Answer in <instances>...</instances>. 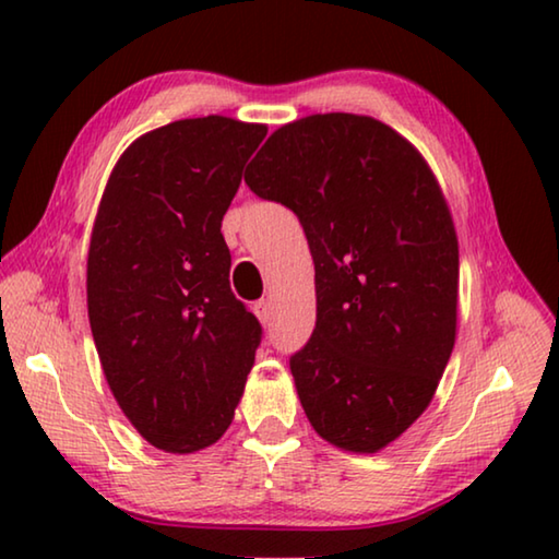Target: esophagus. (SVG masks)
Here are the masks:
<instances>
[{
  "mask_svg": "<svg viewBox=\"0 0 559 559\" xmlns=\"http://www.w3.org/2000/svg\"><path fill=\"white\" fill-rule=\"evenodd\" d=\"M253 313L261 320L263 325H269L273 320V302L271 300H259L257 306H253Z\"/></svg>",
  "mask_w": 559,
  "mask_h": 559,
  "instance_id": "1",
  "label": "esophagus"
}]
</instances>
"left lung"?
<instances>
[{
    "mask_svg": "<svg viewBox=\"0 0 559 559\" xmlns=\"http://www.w3.org/2000/svg\"><path fill=\"white\" fill-rule=\"evenodd\" d=\"M243 179L296 212L313 253L318 320L290 357L308 421L377 453L427 409L456 343L459 239L437 177L384 122L318 112L273 132Z\"/></svg>",
    "mask_w": 559,
    "mask_h": 559,
    "instance_id": "obj_1",
    "label": "left lung"
}]
</instances>
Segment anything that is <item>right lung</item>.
<instances>
[{
	"label": "right lung",
	"mask_w": 559,
	"mask_h": 559,
	"mask_svg": "<svg viewBox=\"0 0 559 559\" xmlns=\"http://www.w3.org/2000/svg\"><path fill=\"white\" fill-rule=\"evenodd\" d=\"M269 128L187 118L112 167L88 249V320L108 386L140 437L194 453L224 437L261 325L229 286L222 219Z\"/></svg>",
	"instance_id": "obj_1"
}]
</instances>
